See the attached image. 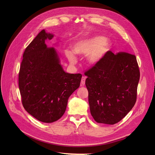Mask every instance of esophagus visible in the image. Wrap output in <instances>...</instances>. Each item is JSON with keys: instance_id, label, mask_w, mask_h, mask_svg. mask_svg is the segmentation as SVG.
<instances>
[{"instance_id": "esophagus-1", "label": "esophagus", "mask_w": 155, "mask_h": 155, "mask_svg": "<svg viewBox=\"0 0 155 155\" xmlns=\"http://www.w3.org/2000/svg\"><path fill=\"white\" fill-rule=\"evenodd\" d=\"M85 77H82V80H81V85L84 86V85H85Z\"/></svg>"}]
</instances>
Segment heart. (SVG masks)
<instances>
[{
    "label": "heart",
    "instance_id": "b5f03b06",
    "mask_svg": "<svg viewBox=\"0 0 155 155\" xmlns=\"http://www.w3.org/2000/svg\"><path fill=\"white\" fill-rule=\"evenodd\" d=\"M110 44L101 36H94L80 39L73 45V51H65V54L72 64L77 62L75 54H85V60L90 65L98 63L109 50Z\"/></svg>",
    "mask_w": 155,
    "mask_h": 155
}]
</instances>
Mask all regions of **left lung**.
Masks as SVG:
<instances>
[{
  "instance_id": "8db88e82",
  "label": "left lung",
  "mask_w": 155,
  "mask_h": 155,
  "mask_svg": "<svg viewBox=\"0 0 155 155\" xmlns=\"http://www.w3.org/2000/svg\"><path fill=\"white\" fill-rule=\"evenodd\" d=\"M85 75L90 110L97 123L114 124L134 107L140 77L135 55L109 51Z\"/></svg>"
}]
</instances>
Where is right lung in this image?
<instances>
[{
    "instance_id": "obj_1",
    "label": "right lung",
    "mask_w": 155,
    "mask_h": 155,
    "mask_svg": "<svg viewBox=\"0 0 155 155\" xmlns=\"http://www.w3.org/2000/svg\"><path fill=\"white\" fill-rule=\"evenodd\" d=\"M53 34L43 29L26 48L19 73L25 110L38 120L51 123L62 117L68 100L79 87L82 75L65 72L60 56L46 41Z\"/></svg>"
}]
</instances>
